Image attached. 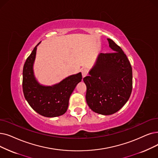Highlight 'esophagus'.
<instances>
[{"label":"esophagus","mask_w":158,"mask_h":158,"mask_svg":"<svg viewBox=\"0 0 158 158\" xmlns=\"http://www.w3.org/2000/svg\"><path fill=\"white\" fill-rule=\"evenodd\" d=\"M88 70L86 69V68H83V69L81 70V73H82V75H83V77H85V76L88 75Z\"/></svg>","instance_id":"obj_1"}]
</instances>
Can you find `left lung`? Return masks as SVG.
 <instances>
[{"instance_id":"obj_1","label":"left lung","mask_w":158,"mask_h":158,"mask_svg":"<svg viewBox=\"0 0 158 158\" xmlns=\"http://www.w3.org/2000/svg\"><path fill=\"white\" fill-rule=\"evenodd\" d=\"M114 52L101 53L95 66L83 78L86 101L92 111L111 115L119 111L129 99L132 90V69L125 53L110 39Z\"/></svg>"}]
</instances>
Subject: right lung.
I'll return each mask as SVG.
<instances>
[{
    "mask_svg": "<svg viewBox=\"0 0 158 158\" xmlns=\"http://www.w3.org/2000/svg\"><path fill=\"white\" fill-rule=\"evenodd\" d=\"M40 43L34 48L24 63L23 93L26 100L36 112L47 118L57 117L67 111L70 97L75 86L81 81L82 74L79 72L72 75L52 86L40 85L33 72L37 47Z\"/></svg>",
    "mask_w": 158,
    "mask_h": 158,
    "instance_id": "1",
    "label": "right lung"
}]
</instances>
